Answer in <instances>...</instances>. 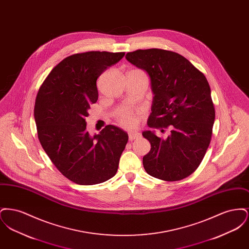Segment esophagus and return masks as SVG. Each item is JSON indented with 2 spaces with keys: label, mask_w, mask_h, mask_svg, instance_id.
I'll return each mask as SVG.
<instances>
[{
  "label": "esophagus",
  "mask_w": 249,
  "mask_h": 249,
  "mask_svg": "<svg viewBox=\"0 0 249 249\" xmlns=\"http://www.w3.org/2000/svg\"><path fill=\"white\" fill-rule=\"evenodd\" d=\"M141 137V134L138 133V132H134V131H130L129 132V140L132 141V140H135V139H138Z\"/></svg>",
  "instance_id": "obj_1"
}]
</instances>
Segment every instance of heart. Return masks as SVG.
Returning a JSON list of instances; mask_svg holds the SVG:
<instances>
[{"mask_svg":"<svg viewBox=\"0 0 249 249\" xmlns=\"http://www.w3.org/2000/svg\"><path fill=\"white\" fill-rule=\"evenodd\" d=\"M117 119L120 126L124 128H133L137 124L138 117L133 110L130 108H124L118 113Z\"/></svg>","mask_w":249,"mask_h":249,"instance_id":"heart-1","label":"heart"}]
</instances>
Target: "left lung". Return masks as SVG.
Here are the masks:
<instances>
[{
	"instance_id": "left-lung-1",
	"label": "left lung",
	"mask_w": 249,
	"mask_h": 249,
	"mask_svg": "<svg viewBox=\"0 0 249 249\" xmlns=\"http://www.w3.org/2000/svg\"><path fill=\"white\" fill-rule=\"evenodd\" d=\"M126 59L147 71L154 93L150 128H171L166 140L146 130L150 151L142 158L145 172L164 181L188 178L201 164L211 142L214 107L204 74L189 59L165 49H138Z\"/></svg>"
}]
</instances>
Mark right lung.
<instances>
[{
  "label": "right lung",
  "instance_id": "right-lung-1",
  "mask_svg": "<svg viewBox=\"0 0 249 249\" xmlns=\"http://www.w3.org/2000/svg\"><path fill=\"white\" fill-rule=\"evenodd\" d=\"M125 52L89 51L62 59L49 72L36 96L38 139L59 172L78 185L113 178L128 142V133L114 125L89 136L86 117L98 100L97 79Z\"/></svg>",
  "mask_w": 249,
  "mask_h": 249
}]
</instances>
